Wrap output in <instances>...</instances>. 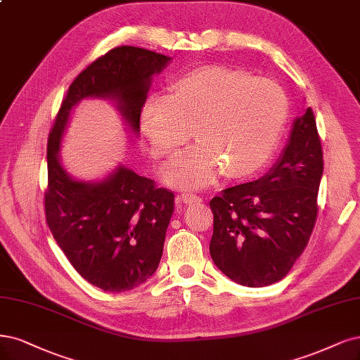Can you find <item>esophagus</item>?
Instances as JSON below:
<instances>
[{"label": "esophagus", "instance_id": "esophagus-1", "mask_svg": "<svg viewBox=\"0 0 360 360\" xmlns=\"http://www.w3.org/2000/svg\"><path fill=\"white\" fill-rule=\"evenodd\" d=\"M180 198H181V201L186 202V204H196V202L202 201V198H200L198 195H193L191 192H183L180 195Z\"/></svg>", "mask_w": 360, "mask_h": 360}]
</instances>
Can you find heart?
<instances>
[{
	"mask_svg": "<svg viewBox=\"0 0 360 360\" xmlns=\"http://www.w3.org/2000/svg\"><path fill=\"white\" fill-rule=\"evenodd\" d=\"M289 113L288 96L269 79L225 65L186 71L169 96L153 94L141 108L140 128L156 156L176 158L192 137L200 141L165 179L202 188L220 172L229 179L255 174L274 153Z\"/></svg>",
	"mask_w": 360,
	"mask_h": 360,
	"instance_id": "heart-1",
	"label": "heart"
}]
</instances>
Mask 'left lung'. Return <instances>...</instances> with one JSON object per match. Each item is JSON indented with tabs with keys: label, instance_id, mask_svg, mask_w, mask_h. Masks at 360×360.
Masks as SVG:
<instances>
[{
	"label": "left lung",
	"instance_id": "1",
	"mask_svg": "<svg viewBox=\"0 0 360 360\" xmlns=\"http://www.w3.org/2000/svg\"><path fill=\"white\" fill-rule=\"evenodd\" d=\"M323 152L311 108L293 120L288 144L260 179L221 191L210 255L232 281L262 288L286 277L317 219Z\"/></svg>",
	"mask_w": 360,
	"mask_h": 360
}]
</instances>
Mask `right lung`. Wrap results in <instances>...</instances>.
Returning a JSON list of instances; mask_svg holds the SVG:
<instances>
[{"label": "right lung", "instance_id": "1", "mask_svg": "<svg viewBox=\"0 0 360 360\" xmlns=\"http://www.w3.org/2000/svg\"><path fill=\"white\" fill-rule=\"evenodd\" d=\"M169 56L120 46L83 70L62 101L49 135L46 220L53 238L79 274L105 292H125L150 278L164 252L174 213V193L119 164L101 180L71 176L60 146L74 107L83 100L113 104L135 139L153 76Z\"/></svg>", "mask_w": 360, "mask_h": 360}]
</instances>
